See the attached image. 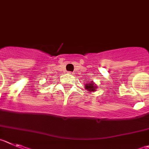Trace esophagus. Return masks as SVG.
<instances>
[{
	"mask_svg": "<svg viewBox=\"0 0 149 149\" xmlns=\"http://www.w3.org/2000/svg\"><path fill=\"white\" fill-rule=\"evenodd\" d=\"M71 72H68V74H71Z\"/></svg>",
	"mask_w": 149,
	"mask_h": 149,
	"instance_id": "esophagus-1",
	"label": "esophagus"
}]
</instances>
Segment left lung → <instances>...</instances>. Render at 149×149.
Instances as JSON below:
<instances>
[{
	"instance_id": "left-lung-1",
	"label": "left lung",
	"mask_w": 149,
	"mask_h": 149,
	"mask_svg": "<svg viewBox=\"0 0 149 149\" xmlns=\"http://www.w3.org/2000/svg\"><path fill=\"white\" fill-rule=\"evenodd\" d=\"M95 86H94V84L93 83V81H91V82L90 83H89V84H87V85H85V88L87 89V90H89V91H93V92H94V91H95Z\"/></svg>"
}]
</instances>
